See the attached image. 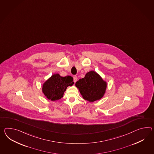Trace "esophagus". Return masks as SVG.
<instances>
[{"mask_svg":"<svg viewBox=\"0 0 154 154\" xmlns=\"http://www.w3.org/2000/svg\"><path fill=\"white\" fill-rule=\"evenodd\" d=\"M73 79H74V82H76V81H77V79H78L76 75H75V76L73 77Z\"/></svg>","mask_w":154,"mask_h":154,"instance_id":"esophagus-1","label":"esophagus"}]
</instances>
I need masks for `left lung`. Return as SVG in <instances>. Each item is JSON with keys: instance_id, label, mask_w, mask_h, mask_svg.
Segmentation results:
<instances>
[{"instance_id": "obj_1", "label": "left lung", "mask_w": 154, "mask_h": 154, "mask_svg": "<svg viewBox=\"0 0 154 154\" xmlns=\"http://www.w3.org/2000/svg\"><path fill=\"white\" fill-rule=\"evenodd\" d=\"M75 86L84 100L93 102L104 96L107 83L97 72L91 71L87 73L84 78L77 81Z\"/></svg>"}]
</instances>
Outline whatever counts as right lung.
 Wrapping results in <instances>:
<instances>
[{
    "label": "right lung",
    "mask_w": 154,
    "mask_h": 154,
    "mask_svg": "<svg viewBox=\"0 0 154 154\" xmlns=\"http://www.w3.org/2000/svg\"><path fill=\"white\" fill-rule=\"evenodd\" d=\"M73 80V77L70 75L62 77L58 73L54 74L43 83L42 91L49 100H59L63 97L68 87L72 86L74 84Z\"/></svg>",
    "instance_id": "add662e5"
}]
</instances>
